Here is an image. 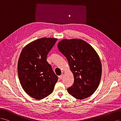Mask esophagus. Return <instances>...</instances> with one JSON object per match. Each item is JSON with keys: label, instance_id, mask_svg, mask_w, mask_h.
I'll return each instance as SVG.
<instances>
[{"label": "esophagus", "instance_id": "obj_1", "mask_svg": "<svg viewBox=\"0 0 121 121\" xmlns=\"http://www.w3.org/2000/svg\"><path fill=\"white\" fill-rule=\"evenodd\" d=\"M63 74H61L60 76H59V78L60 79H62V78H63Z\"/></svg>", "mask_w": 121, "mask_h": 121}]
</instances>
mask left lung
I'll use <instances>...</instances> for the list:
<instances>
[{"label": "left lung", "mask_w": 121, "mask_h": 121, "mask_svg": "<svg viewBox=\"0 0 121 121\" xmlns=\"http://www.w3.org/2000/svg\"><path fill=\"white\" fill-rule=\"evenodd\" d=\"M60 52L67 58L74 76V83L67 88L75 98L90 96L98 87L102 66L98 54L92 46L81 39H63L58 44Z\"/></svg>", "instance_id": "1"}]
</instances>
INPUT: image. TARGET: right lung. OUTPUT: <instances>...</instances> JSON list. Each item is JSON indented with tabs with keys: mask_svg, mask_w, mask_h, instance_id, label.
Returning <instances> with one entry per match:
<instances>
[{
	"mask_svg": "<svg viewBox=\"0 0 121 121\" xmlns=\"http://www.w3.org/2000/svg\"><path fill=\"white\" fill-rule=\"evenodd\" d=\"M57 40L42 38L22 49L17 64L19 81L25 91L33 98L42 99L51 93L58 77L47 61V55Z\"/></svg>",
	"mask_w": 121,
	"mask_h": 121,
	"instance_id": "add662e5",
	"label": "right lung"
}]
</instances>
